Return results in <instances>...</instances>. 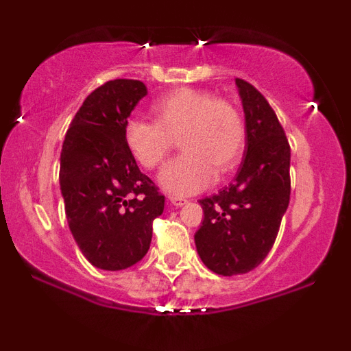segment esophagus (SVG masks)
Masks as SVG:
<instances>
[{
  "label": "esophagus",
  "instance_id": "1",
  "mask_svg": "<svg viewBox=\"0 0 351 351\" xmlns=\"http://www.w3.org/2000/svg\"><path fill=\"white\" fill-rule=\"evenodd\" d=\"M170 203L173 204V206L180 208V206H183V204H186L188 201L183 199V198H176V196H170Z\"/></svg>",
  "mask_w": 351,
  "mask_h": 351
}]
</instances>
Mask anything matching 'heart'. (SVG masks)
Returning a JSON list of instances; mask_svg holds the SVG:
<instances>
[{
  "mask_svg": "<svg viewBox=\"0 0 351 351\" xmlns=\"http://www.w3.org/2000/svg\"><path fill=\"white\" fill-rule=\"evenodd\" d=\"M155 122L130 119L123 140L130 155L147 170L160 167L180 136L181 155L160 173V186L171 195L203 191L239 165L244 152L243 117L231 102L199 88L181 87L152 107Z\"/></svg>",
  "mask_w": 351,
  "mask_h": 351,
  "instance_id": "obj_1",
  "label": "heart"
}]
</instances>
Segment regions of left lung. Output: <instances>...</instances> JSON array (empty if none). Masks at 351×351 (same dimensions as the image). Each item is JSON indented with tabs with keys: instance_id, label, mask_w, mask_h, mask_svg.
I'll return each instance as SVG.
<instances>
[{
	"instance_id": "left-lung-1",
	"label": "left lung",
	"mask_w": 351,
	"mask_h": 351,
	"mask_svg": "<svg viewBox=\"0 0 351 351\" xmlns=\"http://www.w3.org/2000/svg\"><path fill=\"white\" fill-rule=\"evenodd\" d=\"M245 119V150L236 178L199 199L204 219L196 251L209 271L237 276L256 269L276 243L291 199V145L276 112L256 87L236 79Z\"/></svg>"
}]
</instances>
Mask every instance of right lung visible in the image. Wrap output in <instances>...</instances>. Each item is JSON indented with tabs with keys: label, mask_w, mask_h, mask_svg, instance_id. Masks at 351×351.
Returning a JSON list of instances; mask_svg holds the SVG:
<instances>
[{
	"label": "right lung",
	"mask_w": 351,
	"mask_h": 351,
	"mask_svg": "<svg viewBox=\"0 0 351 351\" xmlns=\"http://www.w3.org/2000/svg\"><path fill=\"white\" fill-rule=\"evenodd\" d=\"M147 95L143 82L108 80L72 119L60 152L59 183L66 217L84 257L104 271L143 259L165 196L140 171L123 140L132 110Z\"/></svg>",
	"instance_id": "add662e5"
}]
</instances>
